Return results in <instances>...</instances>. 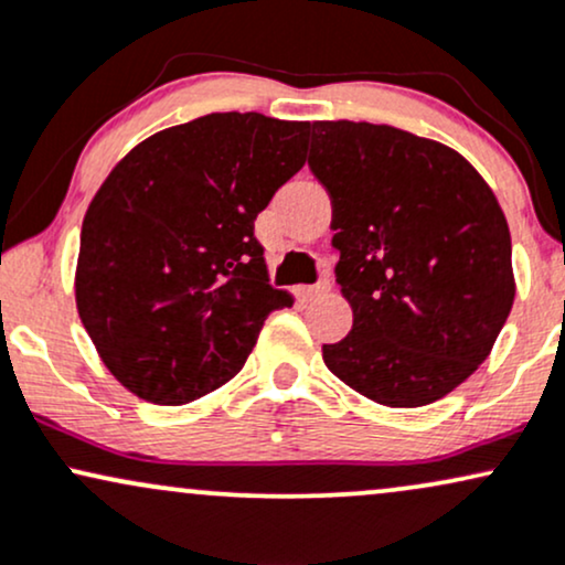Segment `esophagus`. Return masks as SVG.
<instances>
[{"label": "esophagus", "instance_id": "esophagus-1", "mask_svg": "<svg viewBox=\"0 0 565 565\" xmlns=\"http://www.w3.org/2000/svg\"><path fill=\"white\" fill-rule=\"evenodd\" d=\"M330 285L328 282H317V285H307V288H301V296L303 301H315V298H320L328 294Z\"/></svg>", "mask_w": 565, "mask_h": 565}]
</instances>
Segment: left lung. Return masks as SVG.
Returning a JSON list of instances; mask_svg holds the SVG:
<instances>
[{"label":"left lung","instance_id":"1","mask_svg":"<svg viewBox=\"0 0 565 565\" xmlns=\"http://www.w3.org/2000/svg\"><path fill=\"white\" fill-rule=\"evenodd\" d=\"M309 166L330 192L335 280L351 333L335 377L386 407H426L492 351L515 298L508 218L460 152L386 124L315 121Z\"/></svg>","mask_w":565,"mask_h":565}]
</instances>
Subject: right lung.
Segmentation results:
<instances>
[{
    "mask_svg": "<svg viewBox=\"0 0 565 565\" xmlns=\"http://www.w3.org/2000/svg\"><path fill=\"white\" fill-rule=\"evenodd\" d=\"M309 121L209 113L131 148L92 198L76 309L99 360L139 399L188 404L243 370L269 285L256 216L301 169Z\"/></svg>",
    "mask_w": 565,
    "mask_h": 565,
    "instance_id": "add662e5",
    "label": "right lung"
}]
</instances>
